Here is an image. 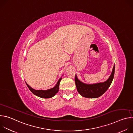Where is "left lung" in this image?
Returning a JSON list of instances; mask_svg holds the SVG:
<instances>
[{"mask_svg":"<svg viewBox=\"0 0 133 133\" xmlns=\"http://www.w3.org/2000/svg\"><path fill=\"white\" fill-rule=\"evenodd\" d=\"M114 72L115 65L113 67L110 76L106 81L94 84H86L81 82L76 75L75 82L77 90L83 97L89 98H98L104 94L110 86L114 76Z\"/></svg>","mask_w":133,"mask_h":133,"instance_id":"8db88e82","label":"left lung"}]
</instances>
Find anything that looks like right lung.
Returning <instances> with one entry per match:
<instances>
[{
  "instance_id": "add662e5",
  "label": "right lung",
  "mask_w": 133,
  "mask_h": 133,
  "mask_svg": "<svg viewBox=\"0 0 133 133\" xmlns=\"http://www.w3.org/2000/svg\"><path fill=\"white\" fill-rule=\"evenodd\" d=\"M62 77L58 80L57 83L56 84L55 86L51 89L47 90H35L29 86L26 83V85L28 86L29 90L37 96H38L43 98H49L54 96L58 92L59 90V84L62 79Z\"/></svg>"
}]
</instances>
